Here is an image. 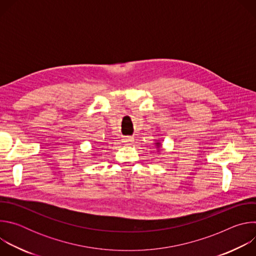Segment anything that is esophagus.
<instances>
[{"mask_svg":"<svg viewBox=\"0 0 256 256\" xmlns=\"http://www.w3.org/2000/svg\"><path fill=\"white\" fill-rule=\"evenodd\" d=\"M122 142H124V144H132L134 142V138H132V136H124V138H122Z\"/></svg>","mask_w":256,"mask_h":256,"instance_id":"esophagus-1","label":"esophagus"}]
</instances>
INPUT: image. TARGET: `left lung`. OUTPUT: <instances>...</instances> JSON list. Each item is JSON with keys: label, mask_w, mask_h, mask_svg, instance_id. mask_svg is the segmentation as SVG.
<instances>
[{"label": "left lung", "mask_w": 256, "mask_h": 256, "mask_svg": "<svg viewBox=\"0 0 256 256\" xmlns=\"http://www.w3.org/2000/svg\"><path fill=\"white\" fill-rule=\"evenodd\" d=\"M157 144H159V142H157Z\"/></svg>", "instance_id": "1"}]
</instances>
